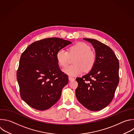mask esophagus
I'll use <instances>...</instances> for the list:
<instances>
[{"label":"esophagus","mask_w":134,"mask_h":134,"mask_svg":"<svg viewBox=\"0 0 134 134\" xmlns=\"http://www.w3.org/2000/svg\"><path fill=\"white\" fill-rule=\"evenodd\" d=\"M69 80H74V78L72 77H70V76H69Z\"/></svg>","instance_id":"34e87169"}]
</instances>
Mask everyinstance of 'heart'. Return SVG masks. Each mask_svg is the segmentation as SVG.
I'll list each match as a JSON object with an SVG mask.
<instances>
[{
	"mask_svg": "<svg viewBox=\"0 0 134 134\" xmlns=\"http://www.w3.org/2000/svg\"><path fill=\"white\" fill-rule=\"evenodd\" d=\"M74 57V64L63 69L65 73L71 76H78L83 70L85 71L91 70L96 64V54L91 50V46L84 42H78L69 46L68 52L63 49L59 50L56 55L58 65L63 68L68 64L70 58Z\"/></svg>",
	"mask_w": 134,
	"mask_h": 134,
	"instance_id": "heart-1",
	"label": "heart"
}]
</instances>
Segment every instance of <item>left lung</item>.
Listing matches in <instances>:
<instances>
[{
  "instance_id": "left-lung-1",
  "label": "left lung",
  "mask_w": 134,
  "mask_h": 134,
  "mask_svg": "<svg viewBox=\"0 0 134 134\" xmlns=\"http://www.w3.org/2000/svg\"><path fill=\"white\" fill-rule=\"evenodd\" d=\"M95 48L96 62L91 71L77 78L76 96L79 102L92 111L107 106L114 98L119 83V61L113 50L94 39L83 38Z\"/></svg>"
}]
</instances>
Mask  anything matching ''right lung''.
Returning a JSON list of instances; mask_svg holds the SVG:
<instances>
[{"label":"right lung","mask_w":134,"mask_h":134,"mask_svg":"<svg viewBox=\"0 0 134 134\" xmlns=\"http://www.w3.org/2000/svg\"><path fill=\"white\" fill-rule=\"evenodd\" d=\"M70 43L59 38H45L34 42L22 53L17 79L21 98L32 108L45 110L59 99L68 77L60 69L56 55Z\"/></svg>","instance_id":"obj_1"}]
</instances>
